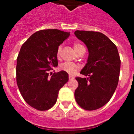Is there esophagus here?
Returning <instances> with one entry per match:
<instances>
[{
  "label": "esophagus",
  "instance_id": "34e87169",
  "mask_svg": "<svg viewBox=\"0 0 134 134\" xmlns=\"http://www.w3.org/2000/svg\"><path fill=\"white\" fill-rule=\"evenodd\" d=\"M69 80H73V79H74V77H73L72 76H69Z\"/></svg>",
  "mask_w": 134,
  "mask_h": 134
}]
</instances>
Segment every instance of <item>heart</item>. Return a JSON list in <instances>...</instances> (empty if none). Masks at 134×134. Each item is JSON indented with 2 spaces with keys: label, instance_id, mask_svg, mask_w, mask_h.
Listing matches in <instances>:
<instances>
[{
  "label": "heart",
  "instance_id": "heart-1",
  "mask_svg": "<svg viewBox=\"0 0 134 134\" xmlns=\"http://www.w3.org/2000/svg\"><path fill=\"white\" fill-rule=\"evenodd\" d=\"M82 48H84L83 46H82L81 44L78 43H74V49L75 50V52L76 53L80 50V49H82ZM62 48L61 46L58 47V49H57V57L59 58L60 55V52H61ZM60 69L62 71H64L66 73H68L70 75H73V74H75L79 69V66L77 64H76L74 63H72V62H65V63L62 64L60 65Z\"/></svg>",
  "mask_w": 134,
  "mask_h": 134
}]
</instances>
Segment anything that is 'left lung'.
<instances>
[{
	"mask_svg": "<svg viewBox=\"0 0 134 134\" xmlns=\"http://www.w3.org/2000/svg\"><path fill=\"white\" fill-rule=\"evenodd\" d=\"M74 34L88 50L87 63L76 77V101L88 111L98 109L109 101L119 82L121 60L115 45L102 33L76 31Z\"/></svg>",
	"mask_w": 134,
	"mask_h": 134,
	"instance_id": "8db88e82",
	"label": "left lung"
}]
</instances>
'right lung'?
<instances>
[{
  "label": "right lung",
  "mask_w": 134,
  "mask_h": 134,
  "mask_svg": "<svg viewBox=\"0 0 134 134\" xmlns=\"http://www.w3.org/2000/svg\"><path fill=\"white\" fill-rule=\"evenodd\" d=\"M69 35L58 29H43L34 33L21 46L16 59V83L25 102L35 109L52 108L68 82L64 71L49 72L58 66L57 49Z\"/></svg>",
  "instance_id": "add662e5"
}]
</instances>
